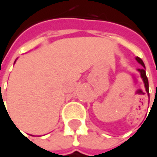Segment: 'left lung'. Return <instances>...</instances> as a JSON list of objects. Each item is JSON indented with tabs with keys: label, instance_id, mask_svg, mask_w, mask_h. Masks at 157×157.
Segmentation results:
<instances>
[{
	"label": "left lung",
	"instance_id": "left-lung-1",
	"mask_svg": "<svg viewBox=\"0 0 157 157\" xmlns=\"http://www.w3.org/2000/svg\"><path fill=\"white\" fill-rule=\"evenodd\" d=\"M136 60L138 61V63H140L141 66H142L143 67L142 68H139L138 71L140 72V76H141V78L143 80V82H144V85H145V89H146V91H147V95H148V97H149V90H148V80H147V75H146V67H145V65H144V62L142 61V59H140V58H139V57H136L135 58Z\"/></svg>",
	"mask_w": 157,
	"mask_h": 157
}]
</instances>
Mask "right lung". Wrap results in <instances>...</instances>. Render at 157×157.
Listing matches in <instances>:
<instances>
[{
	"mask_svg": "<svg viewBox=\"0 0 157 157\" xmlns=\"http://www.w3.org/2000/svg\"><path fill=\"white\" fill-rule=\"evenodd\" d=\"M16 60H17V59H16ZM16 60H15V62H16ZM15 62H14V64H15ZM0 89H1V87H0ZM2 101H3V100H2ZM3 104H4V103H3Z\"/></svg>",
	"mask_w": 157,
	"mask_h": 157,
	"instance_id": "obj_1",
	"label": "right lung"
}]
</instances>
